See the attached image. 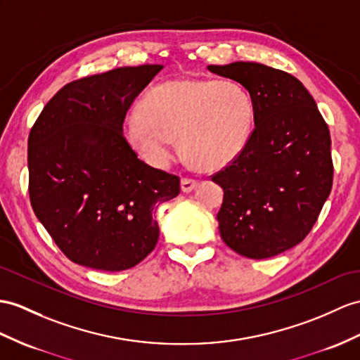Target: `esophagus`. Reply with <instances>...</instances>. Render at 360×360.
<instances>
[{
  "mask_svg": "<svg viewBox=\"0 0 360 360\" xmlns=\"http://www.w3.org/2000/svg\"><path fill=\"white\" fill-rule=\"evenodd\" d=\"M197 186H198V181L197 180L188 179V177L181 179V191L183 192H191V191H194Z\"/></svg>",
  "mask_w": 360,
  "mask_h": 360,
  "instance_id": "obj_1",
  "label": "esophagus"
}]
</instances>
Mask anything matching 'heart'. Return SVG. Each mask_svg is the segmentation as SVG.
I'll return each instance as SVG.
<instances>
[{"label": "heart", "instance_id": "b5f03b06", "mask_svg": "<svg viewBox=\"0 0 360 360\" xmlns=\"http://www.w3.org/2000/svg\"><path fill=\"white\" fill-rule=\"evenodd\" d=\"M255 107L249 91L232 81L179 79L154 86L139 103L125 139L157 168L168 166L180 140L186 159L200 169H220L246 148Z\"/></svg>", "mask_w": 360, "mask_h": 360}]
</instances>
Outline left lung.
<instances>
[{
  "label": "left lung",
  "instance_id": "8db88e82",
  "mask_svg": "<svg viewBox=\"0 0 360 360\" xmlns=\"http://www.w3.org/2000/svg\"><path fill=\"white\" fill-rule=\"evenodd\" d=\"M207 70L240 82L255 107L246 148L210 175L224 191L217 214L220 235L246 258L279 255L309 235L330 195L328 125L305 86L283 70L258 63Z\"/></svg>",
  "mask_w": 360,
  "mask_h": 360
}]
</instances>
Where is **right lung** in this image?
<instances>
[{
    "instance_id": "obj_1",
    "label": "right lung",
    "mask_w": 360,
    "mask_h": 360,
    "mask_svg": "<svg viewBox=\"0 0 360 360\" xmlns=\"http://www.w3.org/2000/svg\"><path fill=\"white\" fill-rule=\"evenodd\" d=\"M163 65L120 67L63 86L29 134L34 215L79 266L120 271L154 250L157 205L180 194V177L137 159L124 136L131 103Z\"/></svg>"
}]
</instances>
